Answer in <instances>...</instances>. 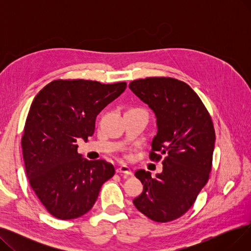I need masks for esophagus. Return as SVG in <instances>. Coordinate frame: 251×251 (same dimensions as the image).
<instances>
[{
    "label": "esophagus",
    "mask_w": 251,
    "mask_h": 251,
    "mask_svg": "<svg viewBox=\"0 0 251 251\" xmlns=\"http://www.w3.org/2000/svg\"><path fill=\"white\" fill-rule=\"evenodd\" d=\"M117 173L125 174V175H132V171H131V169L128 166L122 165V166H120V167L117 169Z\"/></svg>",
    "instance_id": "1"
}]
</instances>
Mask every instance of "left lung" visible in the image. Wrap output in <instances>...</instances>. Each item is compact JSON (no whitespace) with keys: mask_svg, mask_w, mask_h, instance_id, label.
Wrapping results in <instances>:
<instances>
[{"mask_svg":"<svg viewBox=\"0 0 251 251\" xmlns=\"http://www.w3.org/2000/svg\"><path fill=\"white\" fill-rule=\"evenodd\" d=\"M129 88L156 119L150 157L159 161L166 154L155 177L146 170L135 172L143 191L133 203L152 221H173L191 207L208 180L216 140L212 119L194 90L175 78L138 79Z\"/></svg>","mask_w":251,"mask_h":251,"instance_id":"left-lung-1","label":"left lung"}]
</instances>
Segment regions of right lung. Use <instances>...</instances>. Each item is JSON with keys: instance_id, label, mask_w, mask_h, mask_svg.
<instances>
[{"instance_id": "obj_1", "label": "right lung", "mask_w": 251, "mask_h": 251, "mask_svg": "<svg viewBox=\"0 0 251 251\" xmlns=\"http://www.w3.org/2000/svg\"><path fill=\"white\" fill-rule=\"evenodd\" d=\"M126 86L59 79L34 98L21 141L23 159L31 188L55 218L71 220L86 214L103 182L114 176L112 164L84 159L76 142H86L94 134L97 116Z\"/></svg>"}]
</instances>
